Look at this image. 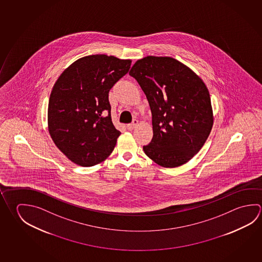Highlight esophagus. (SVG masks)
Segmentation results:
<instances>
[{
	"label": "esophagus",
	"mask_w": 262,
	"mask_h": 262,
	"mask_svg": "<svg viewBox=\"0 0 262 262\" xmlns=\"http://www.w3.org/2000/svg\"><path fill=\"white\" fill-rule=\"evenodd\" d=\"M138 125V120H134L133 121V123L127 125V129L129 130H133L134 128H136V126Z\"/></svg>",
	"instance_id": "esophagus-1"
}]
</instances>
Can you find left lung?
<instances>
[{"mask_svg": "<svg viewBox=\"0 0 262 262\" xmlns=\"http://www.w3.org/2000/svg\"><path fill=\"white\" fill-rule=\"evenodd\" d=\"M151 111L152 139L143 151L157 165L177 167L190 160L210 135L213 115L205 83L171 57L147 56L129 71Z\"/></svg>", "mask_w": 262, "mask_h": 262, "instance_id": "left-lung-1", "label": "left lung"}]
</instances>
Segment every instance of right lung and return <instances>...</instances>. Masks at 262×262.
<instances>
[{
	"label": "right lung",
	"mask_w": 262,
	"mask_h": 262,
	"mask_svg": "<svg viewBox=\"0 0 262 262\" xmlns=\"http://www.w3.org/2000/svg\"><path fill=\"white\" fill-rule=\"evenodd\" d=\"M130 64L114 56H85L56 81L48 107L49 133L74 164L97 165L114 150L120 132L111 120L108 92Z\"/></svg>",
	"instance_id": "1"
}]
</instances>
